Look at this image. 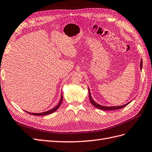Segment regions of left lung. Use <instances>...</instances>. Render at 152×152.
<instances>
[{
    "instance_id": "8db88e82",
    "label": "left lung",
    "mask_w": 152,
    "mask_h": 152,
    "mask_svg": "<svg viewBox=\"0 0 152 152\" xmlns=\"http://www.w3.org/2000/svg\"><path fill=\"white\" fill-rule=\"evenodd\" d=\"M142 60L141 59V62H140V69H141H141H142ZM88 93H89V99H90V102L92 103V104L93 106H94L95 107H97L98 109H100V110H106V111H107V110H115L121 109V108H123V107H125L126 106H127L131 102H131H128L127 104H124L123 106H102V105L96 103L93 100L92 97H91L90 91L89 88H88Z\"/></svg>"
}]
</instances>
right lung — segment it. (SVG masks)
<instances>
[{
    "instance_id": "obj_1",
    "label": "right lung",
    "mask_w": 152,
    "mask_h": 152,
    "mask_svg": "<svg viewBox=\"0 0 152 152\" xmlns=\"http://www.w3.org/2000/svg\"><path fill=\"white\" fill-rule=\"evenodd\" d=\"M62 99H63V95H62V94H61V99H60V102L58 103V104L55 106L54 108H53V109H51L49 111H47L46 112H43V113H29V112H27L28 113L30 114V115H36V116H43V115H49V114H51L52 113H53L54 111H55L56 110H57L58 108L60 107V104H61V103L62 102Z\"/></svg>"
}]
</instances>
